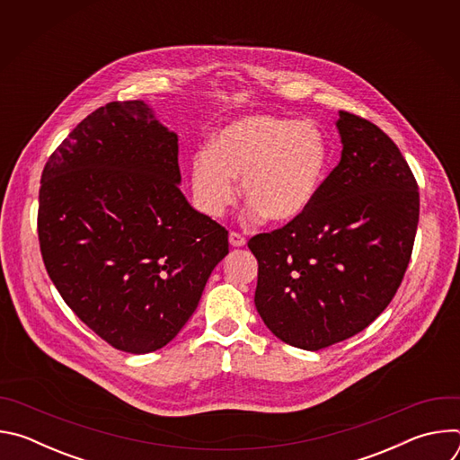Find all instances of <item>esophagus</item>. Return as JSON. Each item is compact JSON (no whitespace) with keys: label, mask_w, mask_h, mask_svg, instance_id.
Returning <instances> with one entry per match:
<instances>
[{"label":"esophagus","mask_w":460,"mask_h":460,"mask_svg":"<svg viewBox=\"0 0 460 460\" xmlns=\"http://www.w3.org/2000/svg\"><path fill=\"white\" fill-rule=\"evenodd\" d=\"M229 243L233 245V247H242V245H245V238L240 234V233H229Z\"/></svg>","instance_id":"34e87169"}]
</instances>
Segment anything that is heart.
I'll list each match as a JSON object with an SVG mask.
<instances>
[{"label": "heart", "instance_id": "heart-1", "mask_svg": "<svg viewBox=\"0 0 460 460\" xmlns=\"http://www.w3.org/2000/svg\"><path fill=\"white\" fill-rule=\"evenodd\" d=\"M332 162L320 125L271 114L229 121L190 160L196 206L220 218L238 196L242 180L249 217L273 224L298 220L313 206Z\"/></svg>", "mask_w": 460, "mask_h": 460}]
</instances>
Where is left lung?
I'll return each instance as SVG.
<instances>
[{
    "mask_svg": "<svg viewBox=\"0 0 460 460\" xmlns=\"http://www.w3.org/2000/svg\"><path fill=\"white\" fill-rule=\"evenodd\" d=\"M339 165L298 220L249 240L258 260L254 305L282 342L316 351L366 327L408 270L419 185L375 123L339 111Z\"/></svg>",
    "mask_w": 460,
    "mask_h": 460,
    "instance_id": "obj_1",
    "label": "left lung"
}]
</instances>
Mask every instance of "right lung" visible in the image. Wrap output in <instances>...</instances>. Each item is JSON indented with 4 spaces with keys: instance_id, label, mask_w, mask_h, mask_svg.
<instances>
[{
    "instance_id": "add662e5",
    "label": "right lung",
    "mask_w": 460,
    "mask_h": 460,
    "mask_svg": "<svg viewBox=\"0 0 460 460\" xmlns=\"http://www.w3.org/2000/svg\"><path fill=\"white\" fill-rule=\"evenodd\" d=\"M180 181L178 137L142 100L91 112L41 172L47 273L76 316L119 351L169 344L229 252L226 227L192 209Z\"/></svg>"
}]
</instances>
